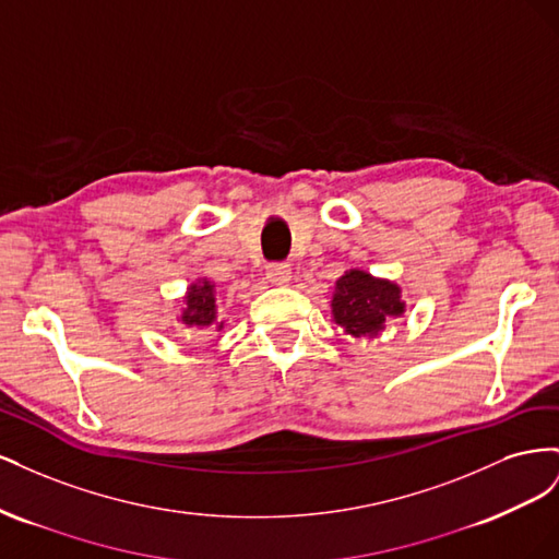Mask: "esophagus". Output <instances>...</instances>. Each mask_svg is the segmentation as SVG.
<instances>
[{
  "mask_svg": "<svg viewBox=\"0 0 559 559\" xmlns=\"http://www.w3.org/2000/svg\"><path fill=\"white\" fill-rule=\"evenodd\" d=\"M265 275H267L270 282L282 286V284L292 280V267H289V263H270L267 270H265Z\"/></svg>",
  "mask_w": 559,
  "mask_h": 559,
  "instance_id": "obj_1",
  "label": "esophagus"
}]
</instances>
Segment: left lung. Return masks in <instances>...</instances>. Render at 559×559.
Segmentation results:
<instances>
[{"instance_id": "obj_1", "label": "left lung", "mask_w": 559, "mask_h": 559, "mask_svg": "<svg viewBox=\"0 0 559 559\" xmlns=\"http://www.w3.org/2000/svg\"><path fill=\"white\" fill-rule=\"evenodd\" d=\"M335 324L354 337H376L386 321L405 312L401 289L394 282L376 280L364 270H349L335 282L331 300Z\"/></svg>"}]
</instances>
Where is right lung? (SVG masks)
<instances>
[{
    "label": "right lung",
    "instance_id": "add662e5",
    "mask_svg": "<svg viewBox=\"0 0 559 559\" xmlns=\"http://www.w3.org/2000/svg\"><path fill=\"white\" fill-rule=\"evenodd\" d=\"M181 321L186 326L195 329H207L212 324H218L222 329V321H216V298H214V284L195 282L191 284L189 294H186V308L181 314Z\"/></svg>",
    "mask_w": 559,
    "mask_h": 559
}]
</instances>
